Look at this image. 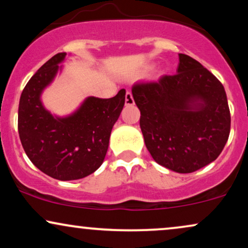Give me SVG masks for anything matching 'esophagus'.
<instances>
[{"label":"esophagus","instance_id":"1","mask_svg":"<svg viewBox=\"0 0 248 248\" xmlns=\"http://www.w3.org/2000/svg\"><path fill=\"white\" fill-rule=\"evenodd\" d=\"M124 102H126V105H134V99H133V95H132V92H129V91H127L126 92V96H124Z\"/></svg>","mask_w":248,"mask_h":248}]
</instances>
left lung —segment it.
<instances>
[{
    "instance_id": "1",
    "label": "left lung",
    "mask_w": 248,
    "mask_h": 248,
    "mask_svg": "<svg viewBox=\"0 0 248 248\" xmlns=\"http://www.w3.org/2000/svg\"><path fill=\"white\" fill-rule=\"evenodd\" d=\"M178 57L176 75L138 82L132 93L154 160L172 171L189 173L220 155L231 115L221 82L196 59Z\"/></svg>"
}]
</instances>
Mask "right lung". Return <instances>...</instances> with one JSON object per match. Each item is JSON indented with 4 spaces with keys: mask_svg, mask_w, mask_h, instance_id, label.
<instances>
[{
    "mask_svg": "<svg viewBox=\"0 0 248 248\" xmlns=\"http://www.w3.org/2000/svg\"><path fill=\"white\" fill-rule=\"evenodd\" d=\"M65 56H53L25 85L19 99L18 134L25 154L41 171L59 181H73L93 173L104 162L126 91L109 99L88 96L71 115L53 116L43 106L41 94L62 70Z\"/></svg>",
    "mask_w": 248,
    "mask_h": 248,
    "instance_id": "add662e5",
    "label": "right lung"
}]
</instances>
